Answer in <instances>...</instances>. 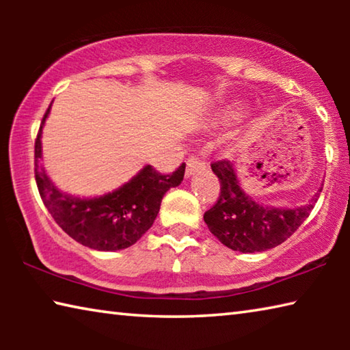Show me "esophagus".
<instances>
[{
    "instance_id": "obj_1",
    "label": "esophagus",
    "mask_w": 350,
    "mask_h": 350,
    "mask_svg": "<svg viewBox=\"0 0 350 350\" xmlns=\"http://www.w3.org/2000/svg\"><path fill=\"white\" fill-rule=\"evenodd\" d=\"M206 167V162H204V161H200L199 157H189L188 161H187V176H191V174H194L196 173L198 170H202V168H205Z\"/></svg>"
}]
</instances>
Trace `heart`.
Segmentation results:
<instances>
[{
	"instance_id": "heart-1",
	"label": "heart",
	"mask_w": 350,
	"mask_h": 350,
	"mask_svg": "<svg viewBox=\"0 0 350 350\" xmlns=\"http://www.w3.org/2000/svg\"><path fill=\"white\" fill-rule=\"evenodd\" d=\"M236 116H239V111L238 109H228L224 112V117L225 118H234Z\"/></svg>"
}]
</instances>
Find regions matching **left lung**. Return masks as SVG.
Segmentation results:
<instances>
[{
    "instance_id": "obj_1",
    "label": "left lung",
    "mask_w": 350,
    "mask_h": 350,
    "mask_svg": "<svg viewBox=\"0 0 350 350\" xmlns=\"http://www.w3.org/2000/svg\"><path fill=\"white\" fill-rule=\"evenodd\" d=\"M211 170L221 182V194L217 202L205 211L204 221L224 245L242 253L264 252L282 244L309 217L323 189H318L309 204L275 208L254 202L245 194L230 161L213 162Z\"/></svg>"
}]
</instances>
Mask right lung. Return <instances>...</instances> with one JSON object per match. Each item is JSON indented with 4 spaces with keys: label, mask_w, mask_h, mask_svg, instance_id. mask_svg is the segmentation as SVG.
Instances as JSON below:
<instances>
[{
    "label": "right lung",
    "mask_w": 350,
    "mask_h": 350,
    "mask_svg": "<svg viewBox=\"0 0 350 350\" xmlns=\"http://www.w3.org/2000/svg\"><path fill=\"white\" fill-rule=\"evenodd\" d=\"M51 105L35 140V180L47 211L64 233L94 250L114 252L135 244L154 224L163 194L180 185L185 163L173 174H161L146 165L125 185L98 198L80 199L64 194L51 182L40 163L41 128L49 116Z\"/></svg>",
    "instance_id": "add662e5"
}]
</instances>
